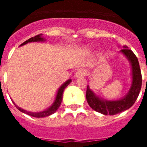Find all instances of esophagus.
Returning a JSON list of instances; mask_svg holds the SVG:
<instances>
[{"label":"esophagus","mask_w":147,"mask_h":147,"mask_svg":"<svg viewBox=\"0 0 147 147\" xmlns=\"http://www.w3.org/2000/svg\"><path fill=\"white\" fill-rule=\"evenodd\" d=\"M85 71L84 69H79L78 71H76V75H75V77L76 78H81V77H83V76H85Z\"/></svg>","instance_id":"1"}]
</instances>
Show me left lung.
I'll return each mask as SVG.
<instances>
[{
	"label": "left lung",
	"mask_w": 147,
	"mask_h": 147,
	"mask_svg": "<svg viewBox=\"0 0 147 147\" xmlns=\"http://www.w3.org/2000/svg\"><path fill=\"white\" fill-rule=\"evenodd\" d=\"M121 52L130 60L132 66V85L128 94L120 100H104L97 97L88 86L87 87L86 99L89 106L95 111L105 115H114L129 109L135 103L141 89L142 75L137 57L127 47H123Z\"/></svg>",
	"instance_id": "left-lung-1"
}]
</instances>
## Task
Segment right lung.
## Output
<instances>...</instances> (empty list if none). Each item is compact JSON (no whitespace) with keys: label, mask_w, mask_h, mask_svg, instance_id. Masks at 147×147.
<instances>
[{"label":"right lung","mask_w":147,"mask_h":147,"mask_svg":"<svg viewBox=\"0 0 147 147\" xmlns=\"http://www.w3.org/2000/svg\"><path fill=\"white\" fill-rule=\"evenodd\" d=\"M41 36L42 34H39V35H36L35 36H33V37H31L30 38L29 40H26L25 42H23L20 46H23L24 44H26V43H28V42H38V41H42L43 40V38L41 37ZM71 82V79H69L68 80L67 82L63 84V85L59 88V89L58 90V92H57V94H56V98H55V100L53 103V105L51 106L49 108H48L47 110L44 111H42V112H30V111H26L24 109H21L20 107H19L18 106L15 105L16 107H17V109L20 111L21 112L23 113H25V114H28L30 116H32V117H47V116H49L51 114H54L56 111L58 110V108L59 107L60 105H61V102H62V94H63V92H64L65 88L69 85V83Z\"/></svg>","instance_id":"1"}]
</instances>
